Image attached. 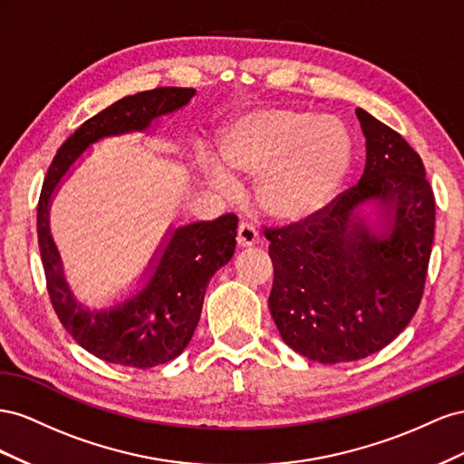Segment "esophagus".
Listing matches in <instances>:
<instances>
[{
  "label": "esophagus",
  "instance_id": "1",
  "mask_svg": "<svg viewBox=\"0 0 464 464\" xmlns=\"http://www.w3.org/2000/svg\"><path fill=\"white\" fill-rule=\"evenodd\" d=\"M237 243L241 246H250L258 243V231L250 221H241L237 227Z\"/></svg>",
  "mask_w": 464,
  "mask_h": 464
}]
</instances>
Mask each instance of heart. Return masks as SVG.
<instances>
[{
    "mask_svg": "<svg viewBox=\"0 0 464 464\" xmlns=\"http://www.w3.org/2000/svg\"><path fill=\"white\" fill-rule=\"evenodd\" d=\"M225 170L256 179L268 214L295 219L333 200L352 167V140L336 121L299 111H262L237 121L221 140ZM216 182L225 179L216 173Z\"/></svg>",
    "mask_w": 464,
    "mask_h": 464,
    "instance_id": "heart-1",
    "label": "heart"
}]
</instances>
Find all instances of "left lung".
Masks as SVG:
<instances>
[{"label":"left lung","instance_id":"8db88e82","mask_svg":"<svg viewBox=\"0 0 464 464\" xmlns=\"http://www.w3.org/2000/svg\"><path fill=\"white\" fill-rule=\"evenodd\" d=\"M360 182L314 214L268 227L274 282L270 313L284 342L319 363L363 360L412 321L426 287L435 198L410 143L363 109ZM367 199L392 207L388 233L369 234L354 208Z\"/></svg>","mask_w":464,"mask_h":464}]
</instances>
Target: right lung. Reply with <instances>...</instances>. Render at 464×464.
I'll return each mask as SVG.
<instances>
[{"mask_svg":"<svg viewBox=\"0 0 464 464\" xmlns=\"http://www.w3.org/2000/svg\"><path fill=\"white\" fill-rule=\"evenodd\" d=\"M192 95L194 89L188 87H155L116 101L62 143L43 182L36 231L52 307L79 346L104 362L150 369L175 360L187 348L200 321L211 276L235 253L239 218L225 214L177 229L150 284L136 297L112 311L89 313L75 305L62 280L58 250L48 235L50 196L87 145L104 136L145 130L153 118L184 107Z\"/></svg>","mask_w":464,"mask_h":464,"instance_id":"obj_1","label":"right lung"}]
</instances>
